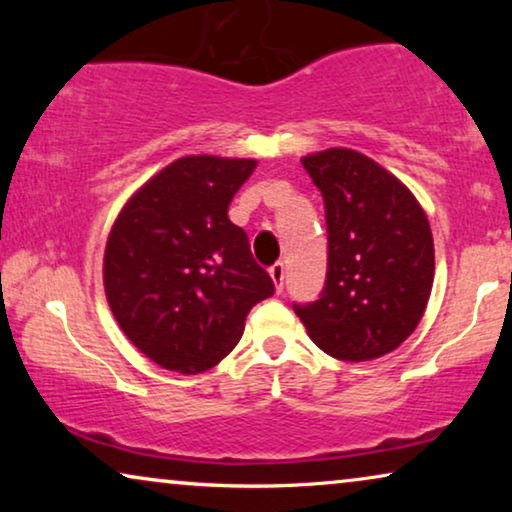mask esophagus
I'll use <instances>...</instances> for the list:
<instances>
[{
    "instance_id": "34e87169",
    "label": "esophagus",
    "mask_w": 512,
    "mask_h": 512,
    "mask_svg": "<svg viewBox=\"0 0 512 512\" xmlns=\"http://www.w3.org/2000/svg\"><path fill=\"white\" fill-rule=\"evenodd\" d=\"M284 277H286V270H284V263H275L270 268V279L272 284H275V291L282 293L284 289Z\"/></svg>"
}]
</instances>
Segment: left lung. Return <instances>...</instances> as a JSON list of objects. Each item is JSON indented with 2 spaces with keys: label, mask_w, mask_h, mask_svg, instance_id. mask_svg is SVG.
I'll return each instance as SVG.
<instances>
[{
  "label": "left lung",
  "mask_w": 512,
  "mask_h": 512,
  "mask_svg": "<svg viewBox=\"0 0 512 512\" xmlns=\"http://www.w3.org/2000/svg\"><path fill=\"white\" fill-rule=\"evenodd\" d=\"M300 163L324 198L328 270L321 298L293 310L333 359H380L410 338L429 303V219L401 179L359 151L335 146Z\"/></svg>",
  "instance_id": "1"
}]
</instances>
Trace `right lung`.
<instances>
[{"label":"right lung","instance_id":"add662e5","mask_svg":"<svg viewBox=\"0 0 512 512\" xmlns=\"http://www.w3.org/2000/svg\"><path fill=\"white\" fill-rule=\"evenodd\" d=\"M254 158L184 156L137 188L104 249V293L132 345L174 373L214 368L275 284L228 219Z\"/></svg>","mask_w":512,"mask_h":512}]
</instances>
